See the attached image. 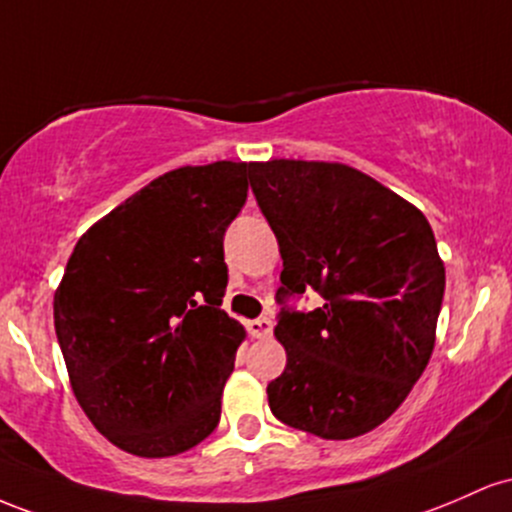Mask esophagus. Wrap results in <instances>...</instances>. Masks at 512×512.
<instances>
[{
  "instance_id": "esophagus-1",
  "label": "esophagus",
  "mask_w": 512,
  "mask_h": 512,
  "mask_svg": "<svg viewBox=\"0 0 512 512\" xmlns=\"http://www.w3.org/2000/svg\"><path fill=\"white\" fill-rule=\"evenodd\" d=\"M246 331H249V336H254V338H268L273 333V321L268 317L251 319L249 324H246Z\"/></svg>"
}]
</instances>
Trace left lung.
Masks as SVG:
<instances>
[{"instance_id": "8db88e82", "label": "left lung", "mask_w": 512, "mask_h": 512, "mask_svg": "<svg viewBox=\"0 0 512 512\" xmlns=\"http://www.w3.org/2000/svg\"><path fill=\"white\" fill-rule=\"evenodd\" d=\"M251 191L283 258L278 302L314 287V312L280 309L283 375L268 406L324 440L370 433L426 370L445 266L426 215L348 164L256 162Z\"/></svg>"}]
</instances>
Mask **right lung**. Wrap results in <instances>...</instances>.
I'll use <instances>...</instances> for the list:
<instances>
[{"label":"right lung","instance_id":"right-lung-1","mask_svg":"<svg viewBox=\"0 0 512 512\" xmlns=\"http://www.w3.org/2000/svg\"><path fill=\"white\" fill-rule=\"evenodd\" d=\"M254 162L181 166L101 217L55 290L67 375L103 438L135 457H174L220 423L244 326L220 309L222 237Z\"/></svg>","mask_w":512,"mask_h":512}]
</instances>
